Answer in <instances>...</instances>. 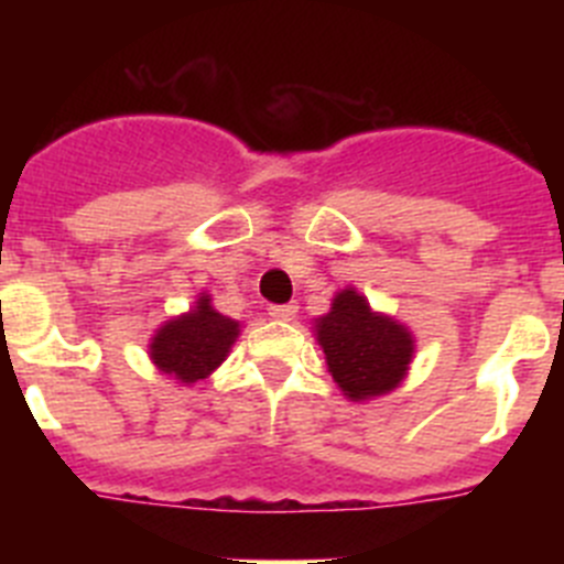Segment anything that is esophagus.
Listing matches in <instances>:
<instances>
[{
  "label": "esophagus",
  "mask_w": 564,
  "mask_h": 564,
  "mask_svg": "<svg viewBox=\"0 0 564 564\" xmlns=\"http://www.w3.org/2000/svg\"><path fill=\"white\" fill-rule=\"evenodd\" d=\"M268 313H271L276 322H293L299 313V305L296 302H288V305H273V307H268Z\"/></svg>",
  "instance_id": "1"
}]
</instances>
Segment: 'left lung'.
<instances>
[{
  "instance_id": "left-lung-1",
  "label": "left lung",
  "mask_w": 564,
  "mask_h": 564,
  "mask_svg": "<svg viewBox=\"0 0 564 564\" xmlns=\"http://www.w3.org/2000/svg\"><path fill=\"white\" fill-rule=\"evenodd\" d=\"M316 338L333 381L350 401L395 390L415 352L412 333L392 316L372 311L356 288L336 293L330 313L316 318Z\"/></svg>"
}]
</instances>
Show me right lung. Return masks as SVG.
Segmentation results:
<instances>
[{"instance_id":"obj_1","label":"right lung","mask_w":564,"mask_h":564,"mask_svg":"<svg viewBox=\"0 0 564 564\" xmlns=\"http://www.w3.org/2000/svg\"><path fill=\"white\" fill-rule=\"evenodd\" d=\"M239 336V322L212 307V296L200 293L183 316L169 318L149 341V358L174 381L194 383L212 376L228 358Z\"/></svg>"}]
</instances>
